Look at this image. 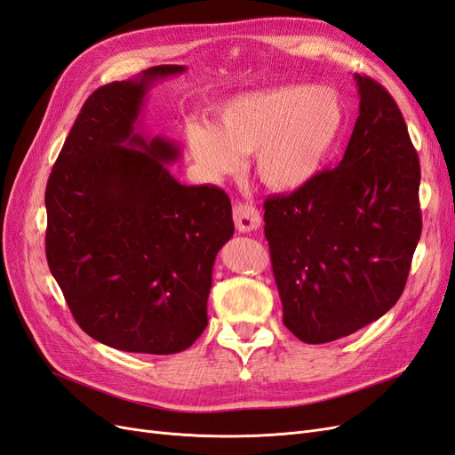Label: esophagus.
Here are the masks:
<instances>
[{
  "label": "esophagus",
  "instance_id": "esophagus-1",
  "mask_svg": "<svg viewBox=\"0 0 455 455\" xmlns=\"http://www.w3.org/2000/svg\"><path fill=\"white\" fill-rule=\"evenodd\" d=\"M233 222H235V228L239 231H254L259 228L261 218L256 206L239 203L233 206Z\"/></svg>",
  "mask_w": 455,
  "mask_h": 455
}]
</instances>
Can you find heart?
<instances>
[{"mask_svg":"<svg viewBox=\"0 0 455 455\" xmlns=\"http://www.w3.org/2000/svg\"><path fill=\"white\" fill-rule=\"evenodd\" d=\"M347 127L332 87L284 85L237 94L216 108L214 125L188 123L191 156L212 178L239 172L254 151L259 180L275 191L306 188L323 172Z\"/></svg>","mask_w":455,"mask_h":455,"instance_id":"obj_1","label":"heart"}]
</instances>
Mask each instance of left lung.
<instances>
[{"label": "left lung", "mask_w": 455, "mask_h": 455, "mask_svg": "<svg viewBox=\"0 0 455 455\" xmlns=\"http://www.w3.org/2000/svg\"><path fill=\"white\" fill-rule=\"evenodd\" d=\"M361 104L346 154L306 188L264 203L283 323L328 343L401 298L421 235L419 157L387 89L355 74Z\"/></svg>", "instance_id": "8db88e82"}]
</instances>
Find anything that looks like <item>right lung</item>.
<instances>
[{"label": "right lung", "mask_w": 455, "mask_h": 455, "mask_svg": "<svg viewBox=\"0 0 455 455\" xmlns=\"http://www.w3.org/2000/svg\"><path fill=\"white\" fill-rule=\"evenodd\" d=\"M184 70L96 89L45 189L52 277L76 323L119 351L172 355L203 334L214 259L235 229L224 189L174 180L180 148L134 131L151 85Z\"/></svg>", "instance_id": "right-lung-1"}]
</instances>
